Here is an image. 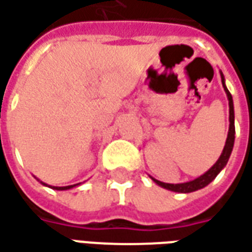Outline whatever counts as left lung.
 <instances>
[{
    "label": "left lung",
    "mask_w": 252,
    "mask_h": 252,
    "mask_svg": "<svg viewBox=\"0 0 252 252\" xmlns=\"http://www.w3.org/2000/svg\"><path fill=\"white\" fill-rule=\"evenodd\" d=\"M221 80H222V87H224L225 93H226V96H228V101H229V131H228V138H226V142H225L224 150L221 153V156L217 159V162L213 165L212 168L209 169L206 173H203L202 176H199L198 179H195L192 181H187V183H180V184H169V183H162V181L156 180L153 179L154 183H157L159 187L166 188L169 191H173V192H193V191H198L200 188L206 187L207 184H210L217 175L225 168V165L229 159L230 153H232V149H233V143H235V110H233V99H232V95H230L229 90L226 89L225 86V79L222 72H221Z\"/></svg>",
    "instance_id": "1"
}]
</instances>
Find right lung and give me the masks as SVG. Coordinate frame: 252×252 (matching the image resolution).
I'll return each instance as SVG.
<instances>
[{
    "mask_svg": "<svg viewBox=\"0 0 252 252\" xmlns=\"http://www.w3.org/2000/svg\"><path fill=\"white\" fill-rule=\"evenodd\" d=\"M46 186V184H45ZM76 186H79V184H73V186H66V187H52L53 189H60V191H64V189H71V188L76 187Z\"/></svg>",
    "mask_w": 252,
    "mask_h": 252,
    "instance_id": "1",
    "label": "right lung"
}]
</instances>
